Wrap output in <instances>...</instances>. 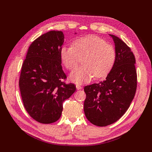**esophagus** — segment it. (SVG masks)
Returning <instances> with one entry per match:
<instances>
[{
    "label": "esophagus",
    "instance_id": "obj_1",
    "mask_svg": "<svg viewBox=\"0 0 152 152\" xmlns=\"http://www.w3.org/2000/svg\"><path fill=\"white\" fill-rule=\"evenodd\" d=\"M76 89H78V90L82 89V86H81L79 85V84H77V85L76 86Z\"/></svg>",
    "mask_w": 152,
    "mask_h": 152
}]
</instances>
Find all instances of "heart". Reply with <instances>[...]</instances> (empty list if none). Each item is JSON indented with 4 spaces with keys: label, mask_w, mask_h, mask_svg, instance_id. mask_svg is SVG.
Returning <instances> with one entry per match:
<instances>
[{
    "label": "heart",
    "mask_w": 152,
    "mask_h": 152,
    "mask_svg": "<svg viewBox=\"0 0 152 152\" xmlns=\"http://www.w3.org/2000/svg\"><path fill=\"white\" fill-rule=\"evenodd\" d=\"M61 61L67 69L73 70L83 59V66L70 74V79L76 83L91 80L93 76L102 78L114 65L115 51L112 45L95 36H89L74 41L72 46H62L60 50Z\"/></svg>",
    "instance_id": "heart-1"
}]
</instances>
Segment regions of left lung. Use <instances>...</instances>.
Masks as SVG:
<instances>
[{
	"label": "left lung",
	"instance_id": "1",
	"mask_svg": "<svg viewBox=\"0 0 152 152\" xmlns=\"http://www.w3.org/2000/svg\"><path fill=\"white\" fill-rule=\"evenodd\" d=\"M115 44V60L104 81L86 86L84 113L92 124L104 127L120 119L130 106L137 86L135 57L120 38L110 34Z\"/></svg>",
	"mask_w": 152,
	"mask_h": 152
}]
</instances>
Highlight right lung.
<instances>
[{
	"label": "right lung",
	"mask_w": 152,
	"mask_h": 152,
	"mask_svg": "<svg viewBox=\"0 0 152 152\" xmlns=\"http://www.w3.org/2000/svg\"><path fill=\"white\" fill-rule=\"evenodd\" d=\"M76 34V33H75ZM62 31H51L33 42L21 67L19 86L24 107L31 117L44 124L61 117L63 102L76 91L61 66Z\"/></svg>",
	"instance_id": "obj_1"
}]
</instances>
